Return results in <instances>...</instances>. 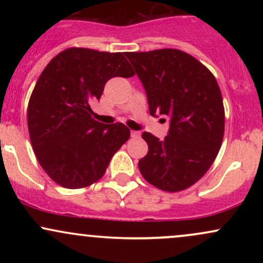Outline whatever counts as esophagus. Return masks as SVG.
I'll list each match as a JSON object with an SVG mask.
<instances>
[{
  "mask_svg": "<svg viewBox=\"0 0 263 263\" xmlns=\"http://www.w3.org/2000/svg\"><path fill=\"white\" fill-rule=\"evenodd\" d=\"M141 136V132L138 131H131V137L132 138H138Z\"/></svg>",
  "mask_w": 263,
  "mask_h": 263,
  "instance_id": "34e87169",
  "label": "esophagus"
}]
</instances>
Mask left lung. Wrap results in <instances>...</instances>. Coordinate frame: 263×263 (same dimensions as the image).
Instances as JSON below:
<instances>
[{"instance_id": "obj_1", "label": "left lung", "mask_w": 263, "mask_h": 263, "mask_svg": "<svg viewBox=\"0 0 263 263\" xmlns=\"http://www.w3.org/2000/svg\"><path fill=\"white\" fill-rule=\"evenodd\" d=\"M141 80L149 114L170 117L163 141L143 132L148 153L138 168L147 182L179 192L198 182L218 156L225 114L218 81L209 69L178 49L126 53Z\"/></svg>"}]
</instances>
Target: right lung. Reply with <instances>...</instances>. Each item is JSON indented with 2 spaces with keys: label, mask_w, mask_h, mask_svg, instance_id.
<instances>
[{
  "label": "right lung",
  "mask_w": 263,
  "mask_h": 263,
  "mask_svg": "<svg viewBox=\"0 0 263 263\" xmlns=\"http://www.w3.org/2000/svg\"><path fill=\"white\" fill-rule=\"evenodd\" d=\"M135 73L122 53L69 48L45 66L28 111V131L39 164L55 183L79 189L104 176L111 158L129 138L122 123L91 117L90 102L100 100L111 78Z\"/></svg>",
  "instance_id": "obj_1"
}]
</instances>
